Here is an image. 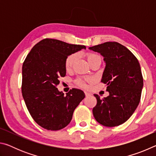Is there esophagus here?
Wrapping results in <instances>:
<instances>
[{
    "label": "esophagus",
    "instance_id": "1",
    "mask_svg": "<svg viewBox=\"0 0 156 156\" xmlns=\"http://www.w3.org/2000/svg\"><path fill=\"white\" fill-rule=\"evenodd\" d=\"M84 94H85V96H91V94L89 93V92H87V91H84Z\"/></svg>",
    "mask_w": 156,
    "mask_h": 156
}]
</instances>
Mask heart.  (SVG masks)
<instances>
[{"label": "heart", "mask_w": 156, "mask_h": 156, "mask_svg": "<svg viewBox=\"0 0 156 156\" xmlns=\"http://www.w3.org/2000/svg\"><path fill=\"white\" fill-rule=\"evenodd\" d=\"M86 57H87V59L88 62L89 63L93 62L94 60L98 58H100L98 54H94V53H91V52L87 53ZM76 59H77V54H72L66 58L65 62V66L66 69L70 70L71 69H72L73 63L75 62ZM90 80H91L90 78H78L76 80V83L79 87H80L85 88L87 87V82H89Z\"/></svg>", "instance_id": "1"}]
</instances>
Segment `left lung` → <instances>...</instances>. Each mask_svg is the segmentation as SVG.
Returning a JSON list of instances; mask_svg holds the SVG:
<instances>
[{
	"label": "left lung",
	"instance_id": "left-lung-1",
	"mask_svg": "<svg viewBox=\"0 0 156 156\" xmlns=\"http://www.w3.org/2000/svg\"><path fill=\"white\" fill-rule=\"evenodd\" d=\"M89 49L100 53L106 63L101 82L109 95L100 98L93 114L100 125L112 127L125 122L135 112L141 98L143 78L140 65L131 51L117 42H106Z\"/></svg>",
	"mask_w": 156,
	"mask_h": 156
}]
</instances>
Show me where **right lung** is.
I'll return each instance as SVG.
<instances>
[{
  "mask_svg": "<svg viewBox=\"0 0 156 156\" xmlns=\"http://www.w3.org/2000/svg\"><path fill=\"white\" fill-rule=\"evenodd\" d=\"M85 48L84 45L44 38L26 57L22 69L23 97L31 116L43 128L51 131L65 128L85 97L80 89H70L65 96L56 88L60 78L66 75V58Z\"/></svg>",
  "mask_w": 156,
  "mask_h": 156,
  "instance_id": "right-lung-1",
  "label": "right lung"
}]
</instances>
